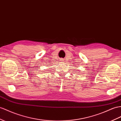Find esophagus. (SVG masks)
<instances>
[{"label": "esophagus", "mask_w": 121, "mask_h": 121, "mask_svg": "<svg viewBox=\"0 0 121 121\" xmlns=\"http://www.w3.org/2000/svg\"><path fill=\"white\" fill-rule=\"evenodd\" d=\"M60 61H64V59L63 58H61V59H60Z\"/></svg>", "instance_id": "obj_1"}]
</instances>
